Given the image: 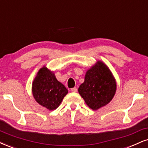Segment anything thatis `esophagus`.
Returning <instances> with one entry per match:
<instances>
[{"mask_svg": "<svg viewBox=\"0 0 148 148\" xmlns=\"http://www.w3.org/2000/svg\"><path fill=\"white\" fill-rule=\"evenodd\" d=\"M71 92H76L77 91V88H76V87H74V88H71Z\"/></svg>", "mask_w": 148, "mask_h": 148, "instance_id": "1", "label": "esophagus"}]
</instances>
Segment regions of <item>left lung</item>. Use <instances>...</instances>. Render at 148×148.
Masks as SVG:
<instances>
[{
  "instance_id": "obj_1",
  "label": "left lung",
  "mask_w": 148,
  "mask_h": 148,
  "mask_svg": "<svg viewBox=\"0 0 148 148\" xmlns=\"http://www.w3.org/2000/svg\"><path fill=\"white\" fill-rule=\"evenodd\" d=\"M116 90V79L112 72L104 62L99 60L87 70L78 92L87 106L97 110L110 103Z\"/></svg>"
}]
</instances>
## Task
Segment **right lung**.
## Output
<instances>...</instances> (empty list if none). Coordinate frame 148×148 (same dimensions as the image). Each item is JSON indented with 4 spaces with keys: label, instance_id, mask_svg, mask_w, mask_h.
I'll list each match as a JSON object with an SVG mask.
<instances>
[{
    "label": "right lung",
    "instance_id": "1",
    "mask_svg": "<svg viewBox=\"0 0 148 148\" xmlns=\"http://www.w3.org/2000/svg\"><path fill=\"white\" fill-rule=\"evenodd\" d=\"M32 90L36 102L49 110L57 108L68 93L64 86L56 79L53 71L45 66L37 73Z\"/></svg>",
    "mask_w": 148,
    "mask_h": 148
}]
</instances>
